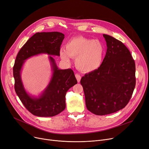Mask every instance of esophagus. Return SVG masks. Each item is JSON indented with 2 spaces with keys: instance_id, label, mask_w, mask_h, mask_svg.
Here are the masks:
<instances>
[{
  "instance_id": "34e87169",
  "label": "esophagus",
  "mask_w": 149,
  "mask_h": 149,
  "mask_svg": "<svg viewBox=\"0 0 149 149\" xmlns=\"http://www.w3.org/2000/svg\"><path fill=\"white\" fill-rule=\"evenodd\" d=\"M75 77H76V79L77 80V81L79 83L80 81V80H81V76L79 74H75Z\"/></svg>"
}]
</instances>
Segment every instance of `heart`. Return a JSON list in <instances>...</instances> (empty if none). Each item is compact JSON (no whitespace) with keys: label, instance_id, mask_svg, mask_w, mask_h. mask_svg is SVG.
I'll list each match as a JSON object with an SVG mask.
<instances>
[{"label":"heart","instance_id":"heart-1","mask_svg":"<svg viewBox=\"0 0 149 149\" xmlns=\"http://www.w3.org/2000/svg\"><path fill=\"white\" fill-rule=\"evenodd\" d=\"M105 48L98 40L77 37L70 38L66 44V49L61 48V58L69 61V57L75 58L76 68L84 72L95 71L102 65Z\"/></svg>","mask_w":149,"mask_h":149}]
</instances>
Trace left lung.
Returning <instances> with one entry per match:
<instances>
[{
  "instance_id": "left-lung-1",
  "label": "left lung",
  "mask_w": 149,
  "mask_h": 149,
  "mask_svg": "<svg viewBox=\"0 0 149 149\" xmlns=\"http://www.w3.org/2000/svg\"><path fill=\"white\" fill-rule=\"evenodd\" d=\"M107 51L101 67L86 74L80 81L88 110L97 115L118 111L126 106L134 91L135 63L127 47L103 34Z\"/></svg>"
}]
</instances>
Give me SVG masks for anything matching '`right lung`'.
<instances>
[{"label":"right lung","instance_id":"obj_1","mask_svg":"<svg viewBox=\"0 0 149 149\" xmlns=\"http://www.w3.org/2000/svg\"><path fill=\"white\" fill-rule=\"evenodd\" d=\"M65 35L59 32L37 33L19 51L13 67L14 88L17 96L27 110L34 115L48 117L57 115L66 107L67 91L77 81L71 69H60L52 56H60V49ZM47 54L53 71L51 80L38 97L31 96L23 86L21 72L25 61L31 56Z\"/></svg>","mask_w":149,"mask_h":149}]
</instances>
